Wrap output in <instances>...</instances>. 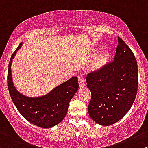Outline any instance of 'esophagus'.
Wrapping results in <instances>:
<instances>
[{"label": "esophagus", "mask_w": 148, "mask_h": 148, "mask_svg": "<svg viewBox=\"0 0 148 148\" xmlns=\"http://www.w3.org/2000/svg\"><path fill=\"white\" fill-rule=\"evenodd\" d=\"M78 84H79L80 87L85 86V80H84V76H83L82 75H78Z\"/></svg>", "instance_id": "esophagus-1"}]
</instances>
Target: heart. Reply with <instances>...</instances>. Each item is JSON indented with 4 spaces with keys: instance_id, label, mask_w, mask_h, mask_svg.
<instances>
[{
    "instance_id": "obj_1",
    "label": "heart",
    "mask_w": 148,
    "mask_h": 148,
    "mask_svg": "<svg viewBox=\"0 0 148 148\" xmlns=\"http://www.w3.org/2000/svg\"><path fill=\"white\" fill-rule=\"evenodd\" d=\"M110 58V52L107 50H102L98 52L94 59L93 68L95 70H100L108 63Z\"/></svg>"
}]
</instances>
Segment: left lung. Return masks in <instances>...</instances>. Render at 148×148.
Instances as JSON below:
<instances>
[{"label": "left lung", "instance_id": "left-lung-1", "mask_svg": "<svg viewBox=\"0 0 148 148\" xmlns=\"http://www.w3.org/2000/svg\"><path fill=\"white\" fill-rule=\"evenodd\" d=\"M86 83L91 93L88 114L96 123L110 126L130 110L138 88V67L134 53L120 37L114 61L88 73Z\"/></svg>", "mask_w": 148, "mask_h": 148}]
</instances>
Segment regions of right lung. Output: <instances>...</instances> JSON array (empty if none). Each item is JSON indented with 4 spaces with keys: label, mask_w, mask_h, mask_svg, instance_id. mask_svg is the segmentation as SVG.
I'll use <instances>...</instances> for the list:
<instances>
[{
    "label": "right lung",
    "mask_w": 148,
    "mask_h": 148,
    "mask_svg": "<svg viewBox=\"0 0 148 148\" xmlns=\"http://www.w3.org/2000/svg\"><path fill=\"white\" fill-rule=\"evenodd\" d=\"M21 46L22 43L12 54L8 64L7 84L10 96L26 120L39 127L51 128L60 123L65 117L69 102L78 89V78L73 77L43 97L31 98L24 96L14 86L11 71L12 59Z\"/></svg>",
    "instance_id": "obj_1"
}]
</instances>
